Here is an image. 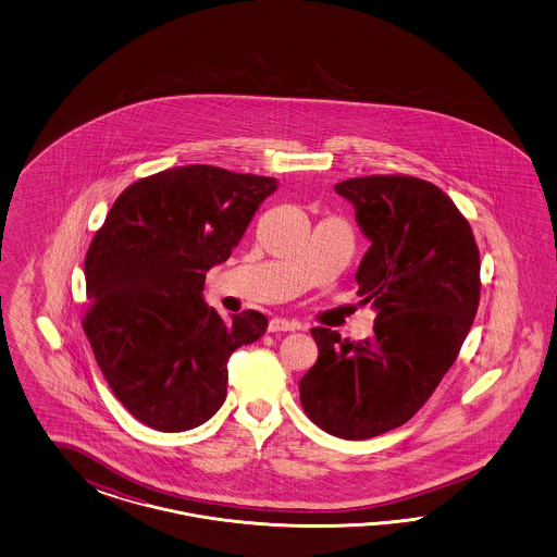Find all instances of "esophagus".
Listing matches in <instances>:
<instances>
[{"mask_svg": "<svg viewBox=\"0 0 557 557\" xmlns=\"http://www.w3.org/2000/svg\"><path fill=\"white\" fill-rule=\"evenodd\" d=\"M300 322L289 321V319H271V333H280V331H298Z\"/></svg>", "mask_w": 557, "mask_h": 557, "instance_id": "1", "label": "esophagus"}]
</instances>
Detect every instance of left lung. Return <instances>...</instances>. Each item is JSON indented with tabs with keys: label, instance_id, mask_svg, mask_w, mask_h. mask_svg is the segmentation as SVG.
<instances>
[{
	"label": "left lung",
	"instance_id": "obj_1",
	"mask_svg": "<svg viewBox=\"0 0 557 557\" xmlns=\"http://www.w3.org/2000/svg\"><path fill=\"white\" fill-rule=\"evenodd\" d=\"M335 189L370 238L355 282L377 317L363 341L310 331L319 359L300 403L322 431L361 441L410 421L454 366L480 302V251L456 203L424 180L368 175Z\"/></svg>",
	"mask_w": 557,
	"mask_h": 557
}]
</instances>
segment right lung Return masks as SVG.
<instances>
[{
  "label": "right lung",
  "instance_id": "obj_1",
  "mask_svg": "<svg viewBox=\"0 0 557 557\" xmlns=\"http://www.w3.org/2000/svg\"><path fill=\"white\" fill-rule=\"evenodd\" d=\"M275 189L273 177L184 165L138 180L110 208L85 255L82 324L136 421L180 433L224 403L228 357L261 337L268 319L245 310L222 321L203 302V280Z\"/></svg>",
  "mask_w": 557,
  "mask_h": 557
}]
</instances>
